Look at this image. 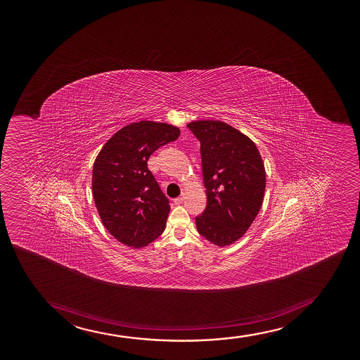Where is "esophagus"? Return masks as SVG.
I'll use <instances>...</instances> for the list:
<instances>
[{"label":"esophagus","instance_id":"1","mask_svg":"<svg viewBox=\"0 0 360 360\" xmlns=\"http://www.w3.org/2000/svg\"><path fill=\"white\" fill-rule=\"evenodd\" d=\"M184 200H185V195H180V197H178V198H175L174 199V202H175V204H182V202H184Z\"/></svg>","mask_w":360,"mask_h":360}]
</instances>
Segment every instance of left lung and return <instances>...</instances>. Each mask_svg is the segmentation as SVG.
I'll list each match as a JSON object with an SVG mask.
<instances>
[{"label":"left lung","instance_id":"obj_1","mask_svg":"<svg viewBox=\"0 0 360 360\" xmlns=\"http://www.w3.org/2000/svg\"><path fill=\"white\" fill-rule=\"evenodd\" d=\"M187 127L200 141L207 207L195 217L200 236L219 248L244 236L264 198V163L244 133L219 120L192 121Z\"/></svg>","mask_w":360,"mask_h":360}]
</instances>
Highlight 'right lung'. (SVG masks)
<instances>
[{"instance_id":"add662e5","label":"right lung","mask_w":360,"mask_h":360,"mask_svg":"<svg viewBox=\"0 0 360 360\" xmlns=\"http://www.w3.org/2000/svg\"><path fill=\"white\" fill-rule=\"evenodd\" d=\"M179 136L180 129L173 124L133 122L117 131L96 158L92 195L99 217L129 248H145L165 231L169 200L148 169V160Z\"/></svg>"}]
</instances>
